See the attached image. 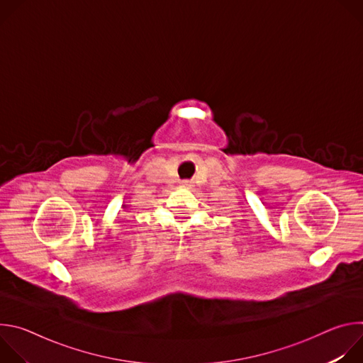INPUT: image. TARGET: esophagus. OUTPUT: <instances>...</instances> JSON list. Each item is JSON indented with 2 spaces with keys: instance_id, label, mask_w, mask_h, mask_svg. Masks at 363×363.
<instances>
[{
  "instance_id": "1",
  "label": "esophagus",
  "mask_w": 363,
  "mask_h": 363,
  "mask_svg": "<svg viewBox=\"0 0 363 363\" xmlns=\"http://www.w3.org/2000/svg\"><path fill=\"white\" fill-rule=\"evenodd\" d=\"M181 186H182V188H191L192 185H191L189 181H182V182H181Z\"/></svg>"
}]
</instances>
